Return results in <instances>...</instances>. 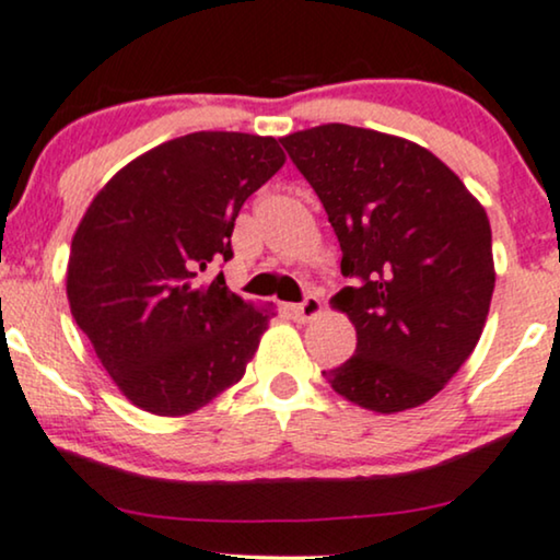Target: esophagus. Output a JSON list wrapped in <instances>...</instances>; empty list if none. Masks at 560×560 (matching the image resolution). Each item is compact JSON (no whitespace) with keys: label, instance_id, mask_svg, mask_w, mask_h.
I'll use <instances>...</instances> for the list:
<instances>
[{"label":"esophagus","instance_id":"34e87169","mask_svg":"<svg viewBox=\"0 0 560 560\" xmlns=\"http://www.w3.org/2000/svg\"><path fill=\"white\" fill-rule=\"evenodd\" d=\"M291 314H293V319H299V322H312L322 314V301L316 299V295H306L303 303H295V306H291Z\"/></svg>","mask_w":560,"mask_h":560}]
</instances>
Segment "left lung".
Masks as SVG:
<instances>
[{
  "label": "left lung",
  "mask_w": 560,
  "mask_h": 560,
  "mask_svg": "<svg viewBox=\"0 0 560 560\" xmlns=\"http://www.w3.org/2000/svg\"><path fill=\"white\" fill-rule=\"evenodd\" d=\"M314 186L342 248L332 306L355 355L324 371L337 395L395 416L428 402L470 358L495 285L491 223L431 150L350 124L280 137Z\"/></svg>",
  "instance_id": "8db88e82"
}]
</instances>
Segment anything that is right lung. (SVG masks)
<instances>
[{
	"label": "right lung",
	"instance_id": "obj_1",
	"mask_svg": "<svg viewBox=\"0 0 560 560\" xmlns=\"http://www.w3.org/2000/svg\"><path fill=\"white\" fill-rule=\"evenodd\" d=\"M285 163L275 137L191 132L116 171L82 215L69 312L129 402L182 418L238 384L275 316L223 275L241 205Z\"/></svg>",
	"mask_w": 560,
	"mask_h": 560
}]
</instances>
